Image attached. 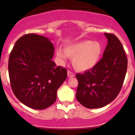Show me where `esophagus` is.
Returning a JSON list of instances; mask_svg holds the SVG:
<instances>
[{
    "mask_svg": "<svg viewBox=\"0 0 135 135\" xmlns=\"http://www.w3.org/2000/svg\"><path fill=\"white\" fill-rule=\"evenodd\" d=\"M67 76H68V77H69V78H72V77H74V74H73V73H72V72H70V71H69V70H68Z\"/></svg>",
    "mask_w": 135,
    "mask_h": 135,
    "instance_id": "34e87169",
    "label": "esophagus"
}]
</instances>
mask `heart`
<instances>
[{
	"label": "heart",
	"mask_w": 135,
	"mask_h": 135,
	"mask_svg": "<svg viewBox=\"0 0 135 135\" xmlns=\"http://www.w3.org/2000/svg\"><path fill=\"white\" fill-rule=\"evenodd\" d=\"M64 51L59 50L57 55L62 60L66 59V56L73 59L74 69L83 72L96 66L101 56L103 47L99 42L85 40L66 46Z\"/></svg>",
	"instance_id": "1"
}]
</instances>
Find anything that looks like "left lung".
Segmentation results:
<instances>
[{"label": "left lung", "mask_w": 135, "mask_h": 135, "mask_svg": "<svg viewBox=\"0 0 135 135\" xmlns=\"http://www.w3.org/2000/svg\"><path fill=\"white\" fill-rule=\"evenodd\" d=\"M108 39L102 59L92 69L76 75L78 87V101L88 108L105 107L118 96L127 69L123 46L113 34L104 33Z\"/></svg>", "instance_id": "left-lung-1"}]
</instances>
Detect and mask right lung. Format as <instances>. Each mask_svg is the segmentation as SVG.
I'll use <instances>...</instances> for the list:
<instances>
[{
	"mask_svg": "<svg viewBox=\"0 0 135 135\" xmlns=\"http://www.w3.org/2000/svg\"><path fill=\"white\" fill-rule=\"evenodd\" d=\"M54 47L48 38L27 34L15 43L8 61L11 88L29 108L43 110L54 104L57 91L67 77L65 68L52 61Z\"/></svg>",
	"mask_w": 135,
	"mask_h": 135,
	"instance_id": "add662e5",
	"label": "right lung"
}]
</instances>
